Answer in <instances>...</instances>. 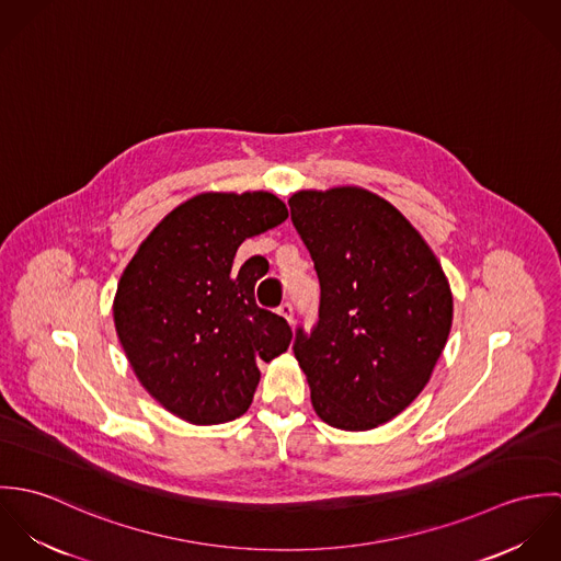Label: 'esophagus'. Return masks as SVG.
Instances as JSON below:
<instances>
[{
	"mask_svg": "<svg viewBox=\"0 0 561 561\" xmlns=\"http://www.w3.org/2000/svg\"><path fill=\"white\" fill-rule=\"evenodd\" d=\"M278 313H280L285 320L289 321V323H294V305H291V302H283V305L278 307Z\"/></svg>",
	"mask_w": 561,
	"mask_h": 561,
	"instance_id": "1",
	"label": "esophagus"
}]
</instances>
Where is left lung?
I'll return each mask as SVG.
<instances>
[{
	"mask_svg": "<svg viewBox=\"0 0 561 561\" xmlns=\"http://www.w3.org/2000/svg\"><path fill=\"white\" fill-rule=\"evenodd\" d=\"M291 222L320 278V320L296 330L294 354L321 421L371 430L427 385L447 343L454 300L419 231L363 187L302 190Z\"/></svg>",
	"mask_w": 561,
	"mask_h": 561,
	"instance_id": "left-lung-1",
	"label": "left lung"
}]
</instances>
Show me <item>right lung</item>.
Masks as SVG:
<instances>
[{"mask_svg":"<svg viewBox=\"0 0 561 561\" xmlns=\"http://www.w3.org/2000/svg\"><path fill=\"white\" fill-rule=\"evenodd\" d=\"M270 192H207L172 209L125 267L114 325L140 385L194 425L241 416L259 385V360L287 352L285 318L259 309L263 256L233 270L241 241L287 220Z\"/></svg>","mask_w":561,"mask_h":561,"instance_id":"right-lung-1","label":"right lung"}]
</instances>
